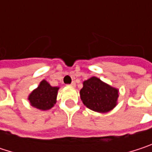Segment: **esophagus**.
Segmentation results:
<instances>
[{"mask_svg":"<svg viewBox=\"0 0 152 152\" xmlns=\"http://www.w3.org/2000/svg\"><path fill=\"white\" fill-rule=\"evenodd\" d=\"M70 86H71V87H76V83H75V82H72L71 84H70Z\"/></svg>","mask_w":152,"mask_h":152,"instance_id":"34e87169","label":"esophagus"}]
</instances>
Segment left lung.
<instances>
[{
    "mask_svg": "<svg viewBox=\"0 0 152 152\" xmlns=\"http://www.w3.org/2000/svg\"><path fill=\"white\" fill-rule=\"evenodd\" d=\"M80 98L89 109L98 113H107L117 106L119 90L92 76L83 83Z\"/></svg>",
    "mask_w": 152,
    "mask_h": 152,
    "instance_id": "left-lung-1",
    "label": "left lung"
}]
</instances>
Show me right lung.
Instances as JSON below:
<instances>
[{
    "label": "right lung",
    "mask_w": 152,
    "mask_h": 152,
    "mask_svg": "<svg viewBox=\"0 0 152 152\" xmlns=\"http://www.w3.org/2000/svg\"><path fill=\"white\" fill-rule=\"evenodd\" d=\"M59 89V87L51 86L46 80H42L39 85L30 93L28 100L31 106L37 109L42 111L49 110L56 104Z\"/></svg>",
    "instance_id": "add662e5"
}]
</instances>
